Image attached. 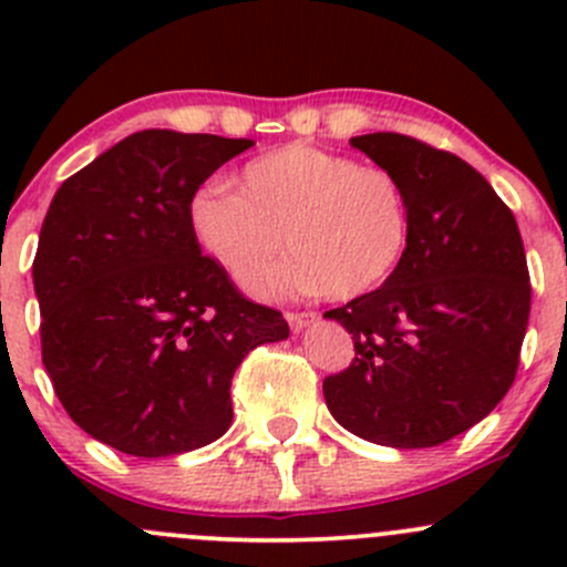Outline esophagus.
Here are the masks:
<instances>
[{"label":"esophagus","instance_id":"esophagus-1","mask_svg":"<svg viewBox=\"0 0 567 567\" xmlns=\"http://www.w3.org/2000/svg\"><path fill=\"white\" fill-rule=\"evenodd\" d=\"M285 318H288L290 329L301 331V329H307L312 320H316V312H285Z\"/></svg>","mask_w":567,"mask_h":567}]
</instances>
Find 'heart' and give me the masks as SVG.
<instances>
[{
  "label": "heart",
  "mask_w": 567,
  "mask_h": 567,
  "mask_svg": "<svg viewBox=\"0 0 567 567\" xmlns=\"http://www.w3.org/2000/svg\"><path fill=\"white\" fill-rule=\"evenodd\" d=\"M238 186L199 188L188 221L199 247L241 285L266 271L285 236L293 255L257 279L260 296L359 299L381 288L409 249V194L379 164L293 142L251 158Z\"/></svg>",
  "instance_id": "1"
}]
</instances>
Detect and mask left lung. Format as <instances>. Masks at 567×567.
I'll return each mask as SVG.
<instances>
[{"instance_id": "1", "label": "left lung", "mask_w": 567, "mask_h": 567, "mask_svg": "<svg viewBox=\"0 0 567 567\" xmlns=\"http://www.w3.org/2000/svg\"><path fill=\"white\" fill-rule=\"evenodd\" d=\"M351 145L400 177L411 238L379 290L323 316L346 326L357 351L323 381V398L364 442L436 447L488 416L516 379L532 301L522 233L453 153L392 131Z\"/></svg>"}]
</instances>
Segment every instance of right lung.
<instances>
[{"label":"right lung","mask_w":567,"mask_h":567,"mask_svg":"<svg viewBox=\"0 0 567 567\" xmlns=\"http://www.w3.org/2000/svg\"><path fill=\"white\" fill-rule=\"evenodd\" d=\"M251 145L136 131L51 199L32 262L45 373L68 416L120 453L216 442L241 359L290 334L203 255L188 221L197 188Z\"/></svg>","instance_id":"add662e5"}]
</instances>
